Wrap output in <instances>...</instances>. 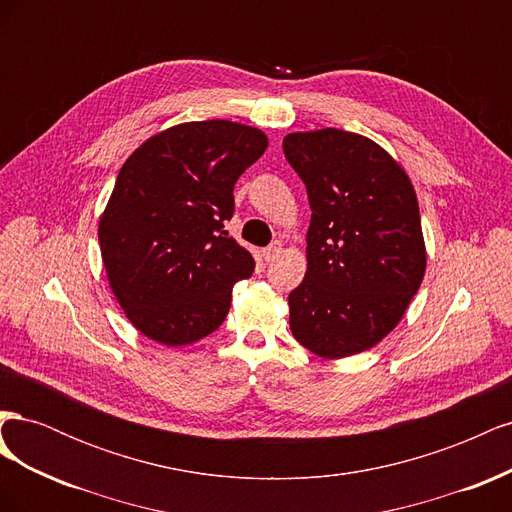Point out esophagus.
<instances>
[{
    "mask_svg": "<svg viewBox=\"0 0 512 512\" xmlns=\"http://www.w3.org/2000/svg\"><path fill=\"white\" fill-rule=\"evenodd\" d=\"M280 252H282V243H271L269 247L262 250V258H265V262H271L280 256Z\"/></svg>",
    "mask_w": 512,
    "mask_h": 512,
    "instance_id": "34e87169",
    "label": "esophagus"
}]
</instances>
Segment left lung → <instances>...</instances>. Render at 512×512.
Here are the masks:
<instances>
[{
  "label": "left lung",
  "mask_w": 512,
  "mask_h": 512,
  "mask_svg": "<svg viewBox=\"0 0 512 512\" xmlns=\"http://www.w3.org/2000/svg\"><path fill=\"white\" fill-rule=\"evenodd\" d=\"M284 153L312 207L307 271L288 294L290 331L322 359L374 348L427 267L412 181L371 138L337 128L292 132Z\"/></svg>",
  "instance_id": "left-lung-1"
}]
</instances>
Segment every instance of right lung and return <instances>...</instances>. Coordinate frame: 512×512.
Listing matches in <instances>:
<instances>
[{
	"label": "right lung",
	"instance_id": "1",
	"mask_svg": "<svg viewBox=\"0 0 512 512\" xmlns=\"http://www.w3.org/2000/svg\"><path fill=\"white\" fill-rule=\"evenodd\" d=\"M269 141L243 123L190 121L158 132L121 166L100 218L108 284L136 331L164 346L198 342L224 322L232 286L254 271L228 237L237 179Z\"/></svg>",
	"mask_w": 512,
	"mask_h": 512
}]
</instances>
